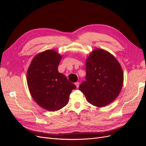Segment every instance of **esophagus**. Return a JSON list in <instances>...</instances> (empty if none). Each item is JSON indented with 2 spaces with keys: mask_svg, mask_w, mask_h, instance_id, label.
Returning a JSON list of instances; mask_svg holds the SVG:
<instances>
[{
  "mask_svg": "<svg viewBox=\"0 0 146 146\" xmlns=\"http://www.w3.org/2000/svg\"><path fill=\"white\" fill-rule=\"evenodd\" d=\"M75 85L76 86V87H77V88H78L79 86V82H76L75 83Z\"/></svg>",
  "mask_w": 146,
  "mask_h": 146,
  "instance_id": "34e87169",
  "label": "esophagus"
}]
</instances>
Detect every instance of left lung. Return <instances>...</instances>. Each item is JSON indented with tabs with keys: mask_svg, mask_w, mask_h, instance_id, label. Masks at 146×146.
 Here are the masks:
<instances>
[{
	"mask_svg": "<svg viewBox=\"0 0 146 146\" xmlns=\"http://www.w3.org/2000/svg\"><path fill=\"white\" fill-rule=\"evenodd\" d=\"M86 81L79 89L90 104L103 107L117 98L123 84L124 73L111 53L99 48L94 50L86 60Z\"/></svg>",
	"mask_w": 146,
	"mask_h": 146,
	"instance_id": "8db88e82",
	"label": "left lung"
}]
</instances>
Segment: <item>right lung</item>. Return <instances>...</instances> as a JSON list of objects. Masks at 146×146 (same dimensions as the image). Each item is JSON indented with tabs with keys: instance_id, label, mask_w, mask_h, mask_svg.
Instances as JSON below:
<instances>
[{
	"instance_id": "obj_1",
	"label": "right lung",
	"mask_w": 146,
	"mask_h": 146,
	"mask_svg": "<svg viewBox=\"0 0 146 146\" xmlns=\"http://www.w3.org/2000/svg\"><path fill=\"white\" fill-rule=\"evenodd\" d=\"M62 58L52 50L44 51L34 57L27 74L28 86L35 102L42 108L56 111L66 106L76 86L58 72Z\"/></svg>"
}]
</instances>
